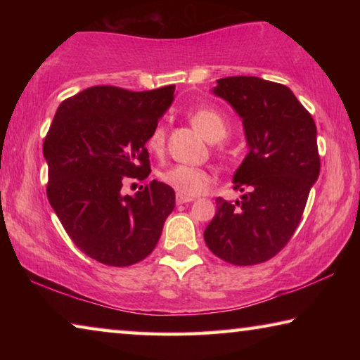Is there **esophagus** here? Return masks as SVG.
I'll list each match as a JSON object with an SVG mask.
<instances>
[{"label": "esophagus", "mask_w": 360, "mask_h": 360, "mask_svg": "<svg viewBox=\"0 0 360 360\" xmlns=\"http://www.w3.org/2000/svg\"><path fill=\"white\" fill-rule=\"evenodd\" d=\"M191 202H193V198L182 197V195H176V205H184V203H191Z\"/></svg>", "instance_id": "34e87169"}]
</instances>
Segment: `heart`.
<instances>
[{
  "label": "heart",
  "mask_w": 360,
  "mask_h": 360,
  "mask_svg": "<svg viewBox=\"0 0 360 360\" xmlns=\"http://www.w3.org/2000/svg\"><path fill=\"white\" fill-rule=\"evenodd\" d=\"M192 125L211 143H217L227 136L229 125L224 115L212 108H197L188 114ZM148 148L150 152L160 155L165 150V129L162 124H157L152 129L148 138ZM160 179L168 187L182 195V197H197L205 193L211 187L212 178L211 172L205 168L191 165H173L160 174Z\"/></svg>",
  "instance_id": "b5f03b06"
}]
</instances>
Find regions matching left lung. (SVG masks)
I'll list each match as a JSON object with an SVG mask.
<instances>
[{"mask_svg":"<svg viewBox=\"0 0 360 360\" xmlns=\"http://www.w3.org/2000/svg\"><path fill=\"white\" fill-rule=\"evenodd\" d=\"M212 92L243 119L249 152L233 176L241 200L216 198L205 243L231 265L262 264L288 245L318 181L316 124L283 84L231 76L217 79Z\"/></svg>","mask_w":360,"mask_h":360,"instance_id":"left-lung-1","label":"left lung"}]
</instances>
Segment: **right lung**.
I'll use <instances>...</instances> for the list:
<instances>
[{
    "instance_id": "right-lung-1",
    "label": "right lung",
    "mask_w": 360,
    "mask_h": 360,
    "mask_svg": "<svg viewBox=\"0 0 360 360\" xmlns=\"http://www.w3.org/2000/svg\"><path fill=\"white\" fill-rule=\"evenodd\" d=\"M174 98V85L131 92L95 85L62 101L42 152L47 198L66 233L100 264L129 266L154 251L174 191L150 181L122 195L125 181L150 173L146 143Z\"/></svg>"
}]
</instances>
